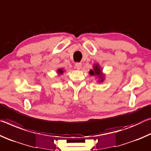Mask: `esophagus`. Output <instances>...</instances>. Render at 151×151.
<instances>
[{"label": "esophagus", "mask_w": 151, "mask_h": 151, "mask_svg": "<svg viewBox=\"0 0 151 151\" xmlns=\"http://www.w3.org/2000/svg\"><path fill=\"white\" fill-rule=\"evenodd\" d=\"M75 66L76 68H77V69H81V67H82V63H76L75 64Z\"/></svg>", "instance_id": "1"}]
</instances>
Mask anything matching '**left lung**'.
Listing matches in <instances>:
<instances>
[{
  "instance_id": "left-lung-1",
  "label": "left lung",
  "mask_w": 151,
  "mask_h": 151,
  "mask_svg": "<svg viewBox=\"0 0 151 151\" xmlns=\"http://www.w3.org/2000/svg\"><path fill=\"white\" fill-rule=\"evenodd\" d=\"M89 74L91 75H97L99 76V78H100V81L103 82L104 80V76L103 73H102V70L101 69L100 66H99V65H94V67L93 70H91L90 72H89Z\"/></svg>"
}]
</instances>
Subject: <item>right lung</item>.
I'll return each instance as SVG.
<instances>
[{"label":"right lung","instance_id":"right-lung-1","mask_svg":"<svg viewBox=\"0 0 151 151\" xmlns=\"http://www.w3.org/2000/svg\"><path fill=\"white\" fill-rule=\"evenodd\" d=\"M57 71H58V74H59V75H61V74H63V72H64L62 68H60V69H58Z\"/></svg>","mask_w":151,"mask_h":151}]
</instances>
